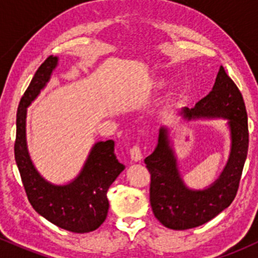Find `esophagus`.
I'll return each mask as SVG.
<instances>
[{
  "mask_svg": "<svg viewBox=\"0 0 258 258\" xmlns=\"http://www.w3.org/2000/svg\"><path fill=\"white\" fill-rule=\"evenodd\" d=\"M130 154H131V158L135 160V161H139L142 159V150L141 147L138 144L133 146L131 149H130Z\"/></svg>",
  "mask_w": 258,
  "mask_h": 258,
  "instance_id": "obj_1",
  "label": "esophagus"
}]
</instances>
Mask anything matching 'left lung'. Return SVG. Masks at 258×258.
<instances>
[{
    "label": "left lung",
    "instance_id": "1",
    "mask_svg": "<svg viewBox=\"0 0 258 258\" xmlns=\"http://www.w3.org/2000/svg\"><path fill=\"white\" fill-rule=\"evenodd\" d=\"M188 117L217 116L228 120L232 135L229 160L220 178L204 190H190L180 178L170 148L166 130H160L159 143L144 159L150 173V205L153 214L165 227L184 230L211 221L233 203L239 189L248 149L247 114L238 86L220 68L212 91L195 104L184 108Z\"/></svg>",
    "mask_w": 258,
    "mask_h": 258
}]
</instances>
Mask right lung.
Segmentation results:
<instances>
[{
    "label": "right lung",
    "mask_w": 258,
    "mask_h": 258,
    "mask_svg": "<svg viewBox=\"0 0 258 258\" xmlns=\"http://www.w3.org/2000/svg\"><path fill=\"white\" fill-rule=\"evenodd\" d=\"M58 58L49 55L35 73L19 102L14 158L26 197L35 211L59 228L73 233L96 230L109 210L106 191L123 166L114 154V141L98 142L92 148L81 173L67 185H53L38 174L32 165L25 139L26 108L48 82Z\"/></svg>",
    "instance_id": "1"
}]
</instances>
